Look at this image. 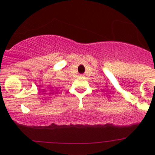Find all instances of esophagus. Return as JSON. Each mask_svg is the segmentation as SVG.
Returning <instances> with one entry per match:
<instances>
[{"mask_svg": "<svg viewBox=\"0 0 155 155\" xmlns=\"http://www.w3.org/2000/svg\"><path fill=\"white\" fill-rule=\"evenodd\" d=\"M80 76H83V75H80Z\"/></svg>", "mask_w": 155, "mask_h": 155, "instance_id": "esophagus-1", "label": "esophagus"}]
</instances>
